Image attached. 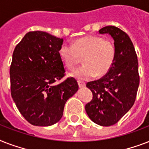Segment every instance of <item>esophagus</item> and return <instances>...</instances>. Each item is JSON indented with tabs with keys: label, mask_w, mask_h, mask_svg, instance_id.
<instances>
[{
	"label": "esophagus",
	"mask_w": 149,
	"mask_h": 149,
	"mask_svg": "<svg viewBox=\"0 0 149 149\" xmlns=\"http://www.w3.org/2000/svg\"><path fill=\"white\" fill-rule=\"evenodd\" d=\"M78 85H79V88H83V87H85L86 86V84L84 82L81 81H78Z\"/></svg>",
	"instance_id": "esophagus-1"
}]
</instances>
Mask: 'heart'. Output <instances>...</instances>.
Returning a JSON list of instances; mask_svg holds the SVG:
<instances>
[{"instance_id":"b5f03b06","label":"heart","mask_w":149,"mask_h":149,"mask_svg":"<svg viewBox=\"0 0 149 149\" xmlns=\"http://www.w3.org/2000/svg\"><path fill=\"white\" fill-rule=\"evenodd\" d=\"M58 55L64 65L72 69L84 56V65L73 70L70 76L79 80H89L97 76L107 74L113 64L115 46L111 41L97 36H85L77 38L72 45L63 43Z\"/></svg>"}]
</instances>
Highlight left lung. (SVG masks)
Here are the masks:
<instances>
[{"mask_svg":"<svg viewBox=\"0 0 149 149\" xmlns=\"http://www.w3.org/2000/svg\"><path fill=\"white\" fill-rule=\"evenodd\" d=\"M99 33L113 38L115 59L104 77L86 84L93 100L86 104L85 110L92 121L107 127L115 125L134 104L139 86V63L133 43L125 31L106 26Z\"/></svg>","mask_w":149,"mask_h":149,"instance_id":"8db88e82","label":"left lung"}]
</instances>
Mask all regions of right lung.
I'll use <instances>...</instances> for the list:
<instances>
[{
	"mask_svg": "<svg viewBox=\"0 0 149 149\" xmlns=\"http://www.w3.org/2000/svg\"><path fill=\"white\" fill-rule=\"evenodd\" d=\"M63 38L45 31H29L15 47L10 67V92L18 111L35 126H50L60 120L65 102L79 88L74 78L64 77L58 55Z\"/></svg>",
	"mask_w": 149,
	"mask_h": 149,
	"instance_id": "add662e5",
	"label": "right lung"
}]
</instances>
